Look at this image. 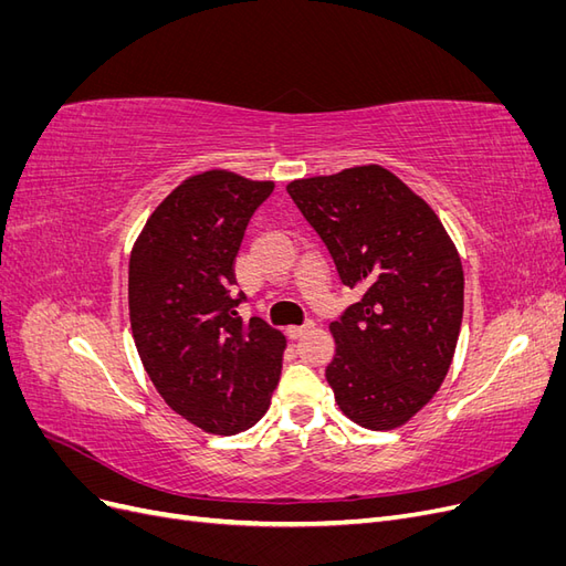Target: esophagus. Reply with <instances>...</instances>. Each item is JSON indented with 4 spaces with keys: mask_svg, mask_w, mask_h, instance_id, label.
Wrapping results in <instances>:
<instances>
[{
    "mask_svg": "<svg viewBox=\"0 0 566 566\" xmlns=\"http://www.w3.org/2000/svg\"><path fill=\"white\" fill-rule=\"evenodd\" d=\"M312 328H314V321H306V323H302V325H290V328H287V337H290V339H297V337L310 333Z\"/></svg>",
    "mask_w": 566,
    "mask_h": 566,
    "instance_id": "34e87169",
    "label": "esophagus"
}]
</instances>
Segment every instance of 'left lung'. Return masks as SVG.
<instances>
[{
  "label": "left lung",
  "mask_w": 566,
  "mask_h": 566,
  "mask_svg": "<svg viewBox=\"0 0 566 566\" xmlns=\"http://www.w3.org/2000/svg\"><path fill=\"white\" fill-rule=\"evenodd\" d=\"M361 300L331 323L325 380L366 430L413 418L447 378L462 321L460 256L430 205L378 165L287 184Z\"/></svg>",
  "instance_id": "8db88e82"
}]
</instances>
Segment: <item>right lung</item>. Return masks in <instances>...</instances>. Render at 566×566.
I'll return each instance as SVG.
<instances>
[{
  "mask_svg": "<svg viewBox=\"0 0 566 566\" xmlns=\"http://www.w3.org/2000/svg\"><path fill=\"white\" fill-rule=\"evenodd\" d=\"M271 181L205 172L177 186L146 221L129 256L136 352L165 403L212 434H235L266 413L285 337L243 323L233 262Z\"/></svg>",
  "mask_w": 566,
  "mask_h": 566,
  "instance_id": "1",
  "label": "right lung"
}]
</instances>
